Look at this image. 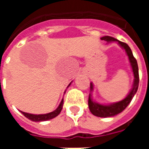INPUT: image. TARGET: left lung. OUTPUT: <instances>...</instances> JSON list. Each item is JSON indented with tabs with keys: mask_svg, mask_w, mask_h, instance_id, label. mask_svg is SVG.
Instances as JSON below:
<instances>
[{
	"mask_svg": "<svg viewBox=\"0 0 149 149\" xmlns=\"http://www.w3.org/2000/svg\"><path fill=\"white\" fill-rule=\"evenodd\" d=\"M101 39L106 41L107 43L116 42L124 51H125L126 54L128 57L129 63L131 65L134 77L132 88L131 89L128 94L126 95L125 98H123L121 101H117V102L110 104H101L93 100L92 93L94 90V84L93 82L90 83V93H89V100H88L89 110L95 116L107 118V117H113L114 116L118 115L119 113H120L121 112L123 111L127 107V105L130 104L132 98H134V96L137 92L138 86H139V68H138L137 62H136V59L134 58L131 48L126 43L122 42L118 39L111 37V36H103V37L101 38Z\"/></svg>",
	"mask_w": 149,
	"mask_h": 149,
	"instance_id": "obj_1",
	"label": "left lung"
}]
</instances>
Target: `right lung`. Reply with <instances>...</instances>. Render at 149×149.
I'll return each instance as SVG.
<instances>
[{
    "instance_id": "add662e5",
    "label": "right lung",
    "mask_w": 149,
    "mask_h": 149,
    "mask_svg": "<svg viewBox=\"0 0 149 149\" xmlns=\"http://www.w3.org/2000/svg\"><path fill=\"white\" fill-rule=\"evenodd\" d=\"M72 83V81L70 83V84H68V86H67V88L70 86ZM65 91L64 92V94L65 93ZM63 98H62L60 104H59V106L57 107V108H56V110H54V111L51 112V113H48L32 114V113H25V112L21 111V110L20 111L21 113H22L26 117V118H27V119H30V120L33 121V122H43V121L50 120V119H54V118H55L56 116H57L60 113V112H61L62 109H63Z\"/></svg>"
}]
</instances>
